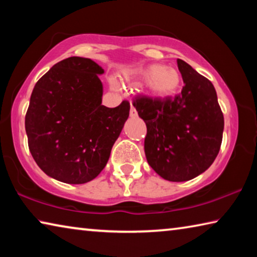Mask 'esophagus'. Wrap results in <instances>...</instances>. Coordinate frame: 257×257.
I'll list each match as a JSON object with an SVG mask.
<instances>
[{
    "mask_svg": "<svg viewBox=\"0 0 257 257\" xmlns=\"http://www.w3.org/2000/svg\"><path fill=\"white\" fill-rule=\"evenodd\" d=\"M129 114H130V116H132V118H136V116H137V111H136V108H135L133 105H132V107H130V112H129Z\"/></svg>",
    "mask_w": 257,
    "mask_h": 257,
    "instance_id": "34e87169",
    "label": "esophagus"
}]
</instances>
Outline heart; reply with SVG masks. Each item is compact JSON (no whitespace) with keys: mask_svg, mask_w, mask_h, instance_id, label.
Segmentation results:
<instances>
[{"mask_svg":"<svg viewBox=\"0 0 257 257\" xmlns=\"http://www.w3.org/2000/svg\"><path fill=\"white\" fill-rule=\"evenodd\" d=\"M133 75L138 79L146 80V89L152 96L168 98L177 94L181 85V73L177 68L162 64H151ZM112 88H118L119 84L114 79L110 80Z\"/></svg>","mask_w":257,"mask_h":257,"instance_id":"obj_1","label":"heart"}]
</instances>
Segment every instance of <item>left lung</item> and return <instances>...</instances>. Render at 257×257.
<instances>
[{
  "instance_id": "left-lung-1",
  "label": "left lung",
  "mask_w": 257,
  "mask_h": 257,
  "mask_svg": "<svg viewBox=\"0 0 257 257\" xmlns=\"http://www.w3.org/2000/svg\"><path fill=\"white\" fill-rule=\"evenodd\" d=\"M184 80L175 97H135L133 105L145 121L147 162L165 180L187 181L214 162L222 143L223 113L212 82L188 63L177 60Z\"/></svg>"
}]
</instances>
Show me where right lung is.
<instances>
[{
  "label": "right lung",
  "mask_w": 257,
  "mask_h": 257,
  "mask_svg": "<svg viewBox=\"0 0 257 257\" xmlns=\"http://www.w3.org/2000/svg\"><path fill=\"white\" fill-rule=\"evenodd\" d=\"M103 72L93 60L71 56L34 87L25 118L29 151L56 180L79 185L96 178L128 119V101L102 105Z\"/></svg>",
  "instance_id": "right-lung-1"
}]
</instances>
